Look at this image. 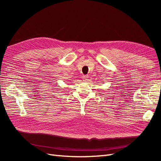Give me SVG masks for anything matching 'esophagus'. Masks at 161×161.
Instances as JSON below:
<instances>
[{
    "mask_svg": "<svg viewBox=\"0 0 161 161\" xmlns=\"http://www.w3.org/2000/svg\"><path fill=\"white\" fill-rule=\"evenodd\" d=\"M88 79H89V76H86V75L82 76V79H83V80H84L85 82H86L87 80H88Z\"/></svg>",
    "mask_w": 161,
    "mask_h": 161,
    "instance_id": "34e87169",
    "label": "esophagus"
}]
</instances>
